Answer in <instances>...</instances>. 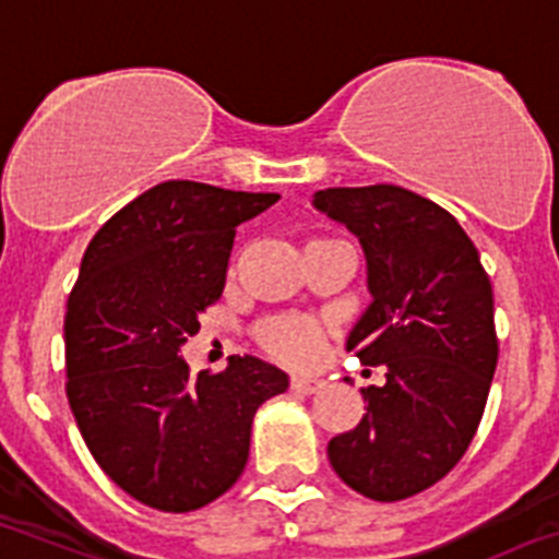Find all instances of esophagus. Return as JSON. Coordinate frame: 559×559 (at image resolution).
<instances>
[{
	"label": "esophagus",
	"mask_w": 559,
	"mask_h": 559,
	"mask_svg": "<svg viewBox=\"0 0 559 559\" xmlns=\"http://www.w3.org/2000/svg\"><path fill=\"white\" fill-rule=\"evenodd\" d=\"M326 382L324 380H316V377H290V391L296 393H316L321 391Z\"/></svg>",
	"instance_id": "34e87169"
}]
</instances>
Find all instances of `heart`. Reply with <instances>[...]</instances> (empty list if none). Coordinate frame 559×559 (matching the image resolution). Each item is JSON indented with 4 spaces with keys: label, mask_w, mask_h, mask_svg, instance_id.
I'll use <instances>...</instances> for the list:
<instances>
[{
    "label": "heart",
    "mask_w": 559,
    "mask_h": 559,
    "mask_svg": "<svg viewBox=\"0 0 559 559\" xmlns=\"http://www.w3.org/2000/svg\"><path fill=\"white\" fill-rule=\"evenodd\" d=\"M258 343L274 360L301 366L319 352V326L299 316H280L260 324Z\"/></svg>",
    "instance_id": "obj_1"
}]
</instances>
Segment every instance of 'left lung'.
<instances>
[{
    "label": "left lung",
    "instance_id": "obj_1",
    "mask_svg": "<svg viewBox=\"0 0 559 559\" xmlns=\"http://www.w3.org/2000/svg\"><path fill=\"white\" fill-rule=\"evenodd\" d=\"M313 207L360 240L371 305L346 349L385 368L326 454L357 493L407 499L447 477L483 421L499 360L493 288L457 218L407 188H326Z\"/></svg>",
    "mask_w": 559,
    "mask_h": 559
}]
</instances>
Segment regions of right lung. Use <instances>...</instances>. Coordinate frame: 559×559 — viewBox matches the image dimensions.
Instances as JSON below:
<instances>
[{
    "instance_id": "obj_1",
    "label": "right lung",
    "mask_w": 559,
    "mask_h": 559,
    "mask_svg": "<svg viewBox=\"0 0 559 559\" xmlns=\"http://www.w3.org/2000/svg\"><path fill=\"white\" fill-rule=\"evenodd\" d=\"M276 199L168 179L85 249L66 305V393L99 468L141 504L191 513L227 493L254 413L288 391V373L258 357L191 377L179 355L222 296L235 227Z\"/></svg>"
}]
</instances>
